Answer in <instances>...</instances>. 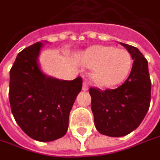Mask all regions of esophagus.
Masks as SVG:
<instances>
[{
    "label": "esophagus",
    "mask_w": 160,
    "mask_h": 160,
    "mask_svg": "<svg viewBox=\"0 0 160 160\" xmlns=\"http://www.w3.org/2000/svg\"><path fill=\"white\" fill-rule=\"evenodd\" d=\"M83 90L84 91H87L88 90V83H87L86 80H84V82H83Z\"/></svg>",
    "instance_id": "esophagus-1"
}]
</instances>
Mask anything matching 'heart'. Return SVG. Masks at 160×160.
<instances>
[{
  "instance_id": "b5f03b06",
  "label": "heart",
  "mask_w": 160,
  "mask_h": 160,
  "mask_svg": "<svg viewBox=\"0 0 160 160\" xmlns=\"http://www.w3.org/2000/svg\"><path fill=\"white\" fill-rule=\"evenodd\" d=\"M81 60L87 67H94L91 77L100 87H112L122 83L132 66L128 52L113 46H93L82 54Z\"/></svg>"
}]
</instances>
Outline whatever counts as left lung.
Masks as SVG:
<instances>
[{
  "label": "left lung",
  "mask_w": 160,
  "mask_h": 160,
  "mask_svg": "<svg viewBox=\"0 0 160 160\" xmlns=\"http://www.w3.org/2000/svg\"><path fill=\"white\" fill-rule=\"evenodd\" d=\"M120 44L134 60L126 82L116 89H89L96 128L100 134L114 138L126 136L140 125L149 108L151 97L147 59L137 47Z\"/></svg>",
  "instance_id": "1"
}]
</instances>
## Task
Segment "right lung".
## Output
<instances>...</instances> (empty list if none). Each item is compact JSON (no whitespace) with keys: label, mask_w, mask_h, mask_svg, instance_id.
I'll return each instance as SVG.
<instances>
[{"label":"right lung","mask_w":160,"mask_h":160,"mask_svg":"<svg viewBox=\"0 0 160 160\" xmlns=\"http://www.w3.org/2000/svg\"><path fill=\"white\" fill-rule=\"evenodd\" d=\"M42 42L18 53L10 71L9 99L14 119L27 136L49 142L67 132L69 114L82 89L79 76L72 81L44 74L38 63Z\"/></svg>","instance_id":"obj_1"}]
</instances>
